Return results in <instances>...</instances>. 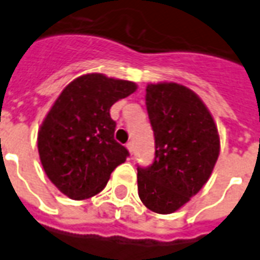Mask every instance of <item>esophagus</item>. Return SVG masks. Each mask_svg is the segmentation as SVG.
<instances>
[{
  "label": "esophagus",
  "instance_id": "1",
  "mask_svg": "<svg viewBox=\"0 0 260 260\" xmlns=\"http://www.w3.org/2000/svg\"><path fill=\"white\" fill-rule=\"evenodd\" d=\"M126 148H128V151H129V154H131V155L134 154V151H135L134 143H132V142H128V143H126Z\"/></svg>",
  "mask_w": 260,
  "mask_h": 260
}]
</instances>
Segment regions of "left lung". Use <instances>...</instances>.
<instances>
[{
    "instance_id": "obj_1",
    "label": "left lung",
    "mask_w": 260,
    "mask_h": 260,
    "mask_svg": "<svg viewBox=\"0 0 260 260\" xmlns=\"http://www.w3.org/2000/svg\"><path fill=\"white\" fill-rule=\"evenodd\" d=\"M146 105L155 160L138 169L139 197L155 213L170 214L208 182L220 154V136L204 101L181 83H148Z\"/></svg>"
}]
</instances>
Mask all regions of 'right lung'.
<instances>
[{
	"label": "right lung",
	"instance_id": "add662e5",
	"mask_svg": "<svg viewBox=\"0 0 260 260\" xmlns=\"http://www.w3.org/2000/svg\"><path fill=\"white\" fill-rule=\"evenodd\" d=\"M131 81L100 73L71 81L51 106L38 132V150L47 177L71 200L98 194L128 151L114 140V102L136 91Z\"/></svg>",
	"mask_w": 260,
	"mask_h": 260
}]
</instances>
